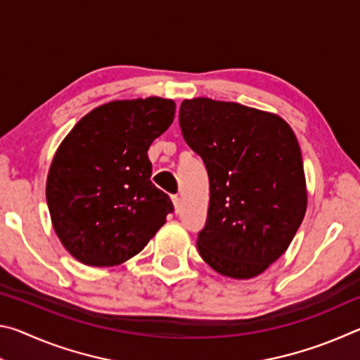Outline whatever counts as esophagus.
Wrapping results in <instances>:
<instances>
[{"label":"esophagus","instance_id":"esophagus-1","mask_svg":"<svg viewBox=\"0 0 360 360\" xmlns=\"http://www.w3.org/2000/svg\"><path fill=\"white\" fill-rule=\"evenodd\" d=\"M172 202H173V205H174V211L179 212V210H181V198L178 197V195H173Z\"/></svg>","mask_w":360,"mask_h":360}]
</instances>
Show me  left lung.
Here are the masks:
<instances>
[{"instance_id": "obj_1", "label": "left lung", "mask_w": 360, "mask_h": 360, "mask_svg": "<svg viewBox=\"0 0 360 360\" xmlns=\"http://www.w3.org/2000/svg\"><path fill=\"white\" fill-rule=\"evenodd\" d=\"M179 125L210 178L200 255L224 276H259L285 252L307 212L295 133L276 114L202 96L181 103Z\"/></svg>"}]
</instances>
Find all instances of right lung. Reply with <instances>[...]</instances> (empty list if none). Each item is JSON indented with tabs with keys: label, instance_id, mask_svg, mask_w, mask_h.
I'll list each match as a JSON object with an SVG mask.
<instances>
[{
	"label": "right lung",
	"instance_id": "add662e5",
	"mask_svg": "<svg viewBox=\"0 0 360 360\" xmlns=\"http://www.w3.org/2000/svg\"><path fill=\"white\" fill-rule=\"evenodd\" d=\"M173 100L109 101L90 111L58 146L46 198L66 251L90 266H114L141 252L173 203L150 182L148 150L174 119Z\"/></svg>",
	"mask_w": 360,
	"mask_h": 360
}]
</instances>
